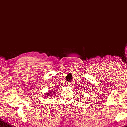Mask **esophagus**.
<instances>
[{"mask_svg":"<svg viewBox=\"0 0 127 127\" xmlns=\"http://www.w3.org/2000/svg\"><path fill=\"white\" fill-rule=\"evenodd\" d=\"M71 85V84L70 83H68V84H67V85H68V87H70Z\"/></svg>","mask_w":127,"mask_h":127,"instance_id":"obj_1","label":"esophagus"}]
</instances>
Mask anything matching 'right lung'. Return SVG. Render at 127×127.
<instances>
[{
	"label": "right lung",
	"instance_id": "right-lung-1",
	"mask_svg": "<svg viewBox=\"0 0 127 127\" xmlns=\"http://www.w3.org/2000/svg\"><path fill=\"white\" fill-rule=\"evenodd\" d=\"M55 91H53V92H51V91H49L48 93H46V96H48L49 97H50V96H53V94H54V93H55ZM48 96H47V97H48Z\"/></svg>",
	"mask_w": 127,
	"mask_h": 127
}]
</instances>
